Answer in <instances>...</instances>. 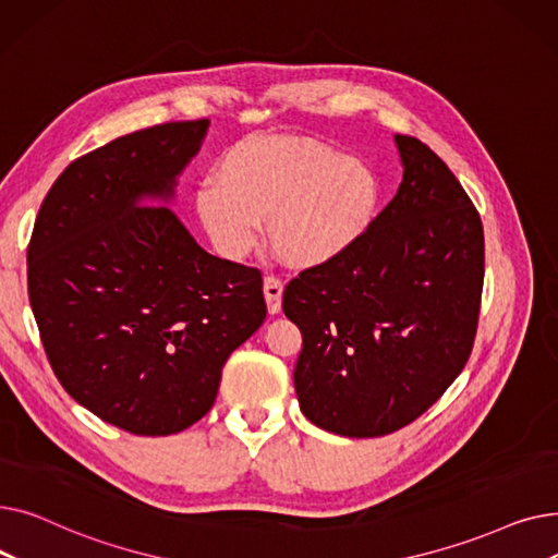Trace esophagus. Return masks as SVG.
Listing matches in <instances>:
<instances>
[{
	"mask_svg": "<svg viewBox=\"0 0 558 558\" xmlns=\"http://www.w3.org/2000/svg\"><path fill=\"white\" fill-rule=\"evenodd\" d=\"M264 299H267L269 314H278L282 310V280L276 276L264 278Z\"/></svg>",
	"mask_w": 558,
	"mask_h": 558,
	"instance_id": "esophagus-1",
	"label": "esophagus"
}]
</instances>
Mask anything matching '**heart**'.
<instances>
[{
    "label": "heart",
    "instance_id": "obj_1",
    "mask_svg": "<svg viewBox=\"0 0 558 558\" xmlns=\"http://www.w3.org/2000/svg\"><path fill=\"white\" fill-rule=\"evenodd\" d=\"M379 201L383 183L366 160L282 135L230 146L194 196L196 215L223 257H246L267 219L274 251L296 269L345 255L373 226Z\"/></svg>",
    "mask_w": 558,
    "mask_h": 558
}]
</instances>
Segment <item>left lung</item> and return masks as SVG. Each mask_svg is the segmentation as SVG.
Returning a JSON list of instances; mask_svg holds the SVG:
<instances>
[{
	"mask_svg": "<svg viewBox=\"0 0 558 558\" xmlns=\"http://www.w3.org/2000/svg\"><path fill=\"white\" fill-rule=\"evenodd\" d=\"M396 144L404 171L391 203L345 255L301 271L282 294L303 335L301 412L350 438L425 414L471 357L480 320V213L427 144Z\"/></svg>",
	"mask_w": 558,
	"mask_h": 558,
	"instance_id": "1",
	"label": "left lung"
}]
</instances>
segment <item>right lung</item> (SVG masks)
Returning a JSON list of instances; mask_svg holds the SVG:
<instances>
[{
	"label": "right lung",
	"mask_w": 558,
	"mask_h": 558,
	"mask_svg": "<svg viewBox=\"0 0 558 558\" xmlns=\"http://www.w3.org/2000/svg\"><path fill=\"white\" fill-rule=\"evenodd\" d=\"M208 120L167 122L76 158L47 192L26 282L47 360L101 421L167 436L215 404L221 368L267 318L262 274L205 253L169 208Z\"/></svg>",
	"instance_id": "add662e5"
}]
</instances>
